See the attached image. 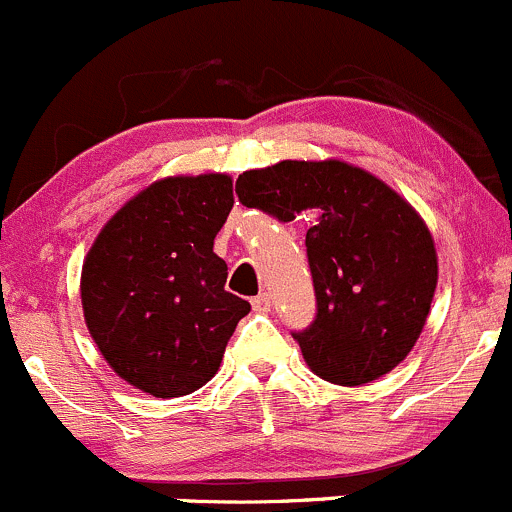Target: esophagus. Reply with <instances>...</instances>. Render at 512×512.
Listing matches in <instances>:
<instances>
[{"label": "esophagus", "mask_w": 512, "mask_h": 512, "mask_svg": "<svg viewBox=\"0 0 512 512\" xmlns=\"http://www.w3.org/2000/svg\"><path fill=\"white\" fill-rule=\"evenodd\" d=\"M251 305H254V310H258V313H268V310H271V295L268 293L256 295V298L251 300Z\"/></svg>", "instance_id": "esophagus-1"}]
</instances>
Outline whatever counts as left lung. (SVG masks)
<instances>
[{
    "label": "left lung",
    "instance_id": "8db88e82",
    "mask_svg": "<svg viewBox=\"0 0 512 512\" xmlns=\"http://www.w3.org/2000/svg\"><path fill=\"white\" fill-rule=\"evenodd\" d=\"M244 207L281 221L313 217L305 234L318 315L293 333L305 365L340 387L392 372L412 352L439 281L434 236L412 204L342 160H283L236 179Z\"/></svg>",
    "mask_w": 512,
    "mask_h": 512
}]
</instances>
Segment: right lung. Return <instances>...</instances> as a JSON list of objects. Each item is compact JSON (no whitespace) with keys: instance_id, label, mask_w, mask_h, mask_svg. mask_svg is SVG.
Here are the masks:
<instances>
[{"instance_id":"1","label":"right lung","mask_w":512,"mask_h":512,"mask_svg":"<svg viewBox=\"0 0 512 512\" xmlns=\"http://www.w3.org/2000/svg\"><path fill=\"white\" fill-rule=\"evenodd\" d=\"M234 207L229 175H177L113 214L81 268L88 333L110 370L152 397L197 392L219 372L249 300L226 293L214 239Z\"/></svg>"}]
</instances>
